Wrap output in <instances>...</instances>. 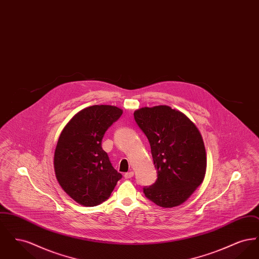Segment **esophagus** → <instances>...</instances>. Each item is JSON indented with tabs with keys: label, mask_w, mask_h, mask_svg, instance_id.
Segmentation results:
<instances>
[{
	"label": "esophagus",
	"mask_w": 259,
	"mask_h": 259,
	"mask_svg": "<svg viewBox=\"0 0 259 259\" xmlns=\"http://www.w3.org/2000/svg\"><path fill=\"white\" fill-rule=\"evenodd\" d=\"M133 176H134V172H133V171H130V172H126V174L124 175V178H125V179H131V178H133Z\"/></svg>",
	"instance_id": "1"
}]
</instances>
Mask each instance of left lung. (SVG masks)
Wrapping results in <instances>:
<instances>
[{"instance_id":"left-lung-1","label":"left lung","mask_w":259,"mask_h":259,"mask_svg":"<svg viewBox=\"0 0 259 259\" xmlns=\"http://www.w3.org/2000/svg\"><path fill=\"white\" fill-rule=\"evenodd\" d=\"M147 136L157 170L156 182L144 193L162 208L185 203L204 181L207 155L202 135L184 112L160 105L134 111Z\"/></svg>"}]
</instances>
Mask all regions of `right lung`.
<instances>
[{"label":"right lung","mask_w":259,"mask_h":259,"mask_svg":"<svg viewBox=\"0 0 259 259\" xmlns=\"http://www.w3.org/2000/svg\"><path fill=\"white\" fill-rule=\"evenodd\" d=\"M123 111L94 105L75 113L66 124L54 152V171L63 190L76 203L94 207L111 196L121 174L102 148L105 132Z\"/></svg>","instance_id":"add662e5"}]
</instances>
